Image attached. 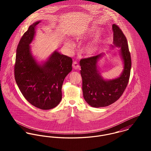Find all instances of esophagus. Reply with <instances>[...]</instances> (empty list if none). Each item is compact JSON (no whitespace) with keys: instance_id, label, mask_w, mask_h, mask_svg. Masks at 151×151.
<instances>
[{"instance_id":"34e87169","label":"esophagus","mask_w":151,"mask_h":151,"mask_svg":"<svg viewBox=\"0 0 151 151\" xmlns=\"http://www.w3.org/2000/svg\"><path fill=\"white\" fill-rule=\"evenodd\" d=\"M73 67L75 70H77L80 68V65L78 64V63L76 61H74L73 63Z\"/></svg>"}]
</instances>
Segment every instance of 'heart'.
Segmentation results:
<instances>
[{"label": "heart", "instance_id": "1", "mask_svg": "<svg viewBox=\"0 0 151 151\" xmlns=\"http://www.w3.org/2000/svg\"><path fill=\"white\" fill-rule=\"evenodd\" d=\"M100 31H100V29L99 28H95L92 27L91 28H89L86 31V32H78V33L74 35V38H75V39H76L77 40H81V39H83L84 37H85L86 36H91V35L98 34H99ZM104 41H105V40H100V41H96L94 43V44H93L91 46H89L87 48V49H86L87 53L88 55H92L94 53H95L99 49V44L101 42H103ZM65 45L68 46H71V44L70 42V41H67L65 42Z\"/></svg>", "mask_w": 151, "mask_h": 151}]
</instances>
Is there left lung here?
<instances>
[{
	"label": "left lung",
	"mask_w": 151,
	"mask_h": 151,
	"mask_svg": "<svg viewBox=\"0 0 151 151\" xmlns=\"http://www.w3.org/2000/svg\"><path fill=\"white\" fill-rule=\"evenodd\" d=\"M113 45L120 47V55L123 60L124 69L120 77L106 80L99 71L98 62L105 55L104 53L83 59L80 62L83 80V96L92 107L109 106L117 101L123 93L129 83L131 60L126 37L116 24H113Z\"/></svg>",
	"instance_id": "1"
}]
</instances>
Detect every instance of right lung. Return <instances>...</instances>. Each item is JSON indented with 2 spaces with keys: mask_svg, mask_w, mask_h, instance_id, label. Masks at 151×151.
<instances>
[{
  "mask_svg": "<svg viewBox=\"0 0 151 151\" xmlns=\"http://www.w3.org/2000/svg\"><path fill=\"white\" fill-rule=\"evenodd\" d=\"M31 25L16 50L14 77L22 95L32 105L42 110L55 108L62 100L65 77L72 70V59L55 51L42 65L32 56L30 43L40 22Z\"/></svg>",
  "mask_w": 151,
  "mask_h": 151,
  "instance_id": "add662e5",
  "label": "right lung"
}]
</instances>
